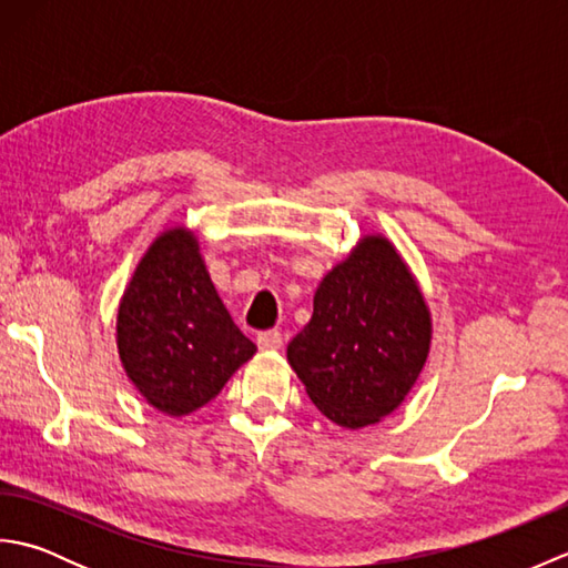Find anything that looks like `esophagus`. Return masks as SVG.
I'll return each instance as SVG.
<instances>
[{"label": "esophagus", "instance_id": "obj_1", "mask_svg": "<svg viewBox=\"0 0 568 568\" xmlns=\"http://www.w3.org/2000/svg\"><path fill=\"white\" fill-rule=\"evenodd\" d=\"M256 344L261 352H275V348L283 346V334L277 329H268V332H261L256 336Z\"/></svg>", "mask_w": 568, "mask_h": 568}]
</instances>
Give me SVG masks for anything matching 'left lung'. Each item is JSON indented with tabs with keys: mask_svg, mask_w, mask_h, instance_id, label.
<instances>
[{
	"mask_svg": "<svg viewBox=\"0 0 568 568\" xmlns=\"http://www.w3.org/2000/svg\"><path fill=\"white\" fill-rule=\"evenodd\" d=\"M429 339V310L415 277L388 239L366 236L324 275L287 361L322 415L358 429L405 400Z\"/></svg>",
	"mask_w": 568,
	"mask_h": 568,
	"instance_id": "1",
	"label": "left lung"
}]
</instances>
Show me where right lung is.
Returning <instances> with one entry per match:
<instances>
[{
	"mask_svg": "<svg viewBox=\"0 0 568 568\" xmlns=\"http://www.w3.org/2000/svg\"><path fill=\"white\" fill-rule=\"evenodd\" d=\"M116 344L131 383L149 405L173 417L207 405L256 354L185 229L161 234L141 258L119 305Z\"/></svg>",
	"mask_w": 568,
	"mask_h": 568,
	"instance_id": "add662e5",
	"label": "right lung"
}]
</instances>
